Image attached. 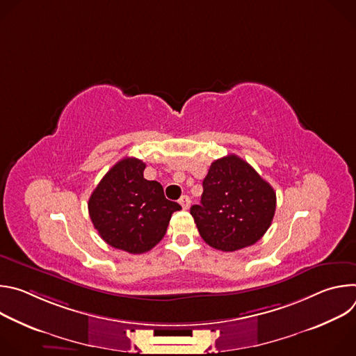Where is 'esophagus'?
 <instances>
[{
    "label": "esophagus",
    "mask_w": 356,
    "mask_h": 356,
    "mask_svg": "<svg viewBox=\"0 0 356 356\" xmlns=\"http://www.w3.org/2000/svg\"><path fill=\"white\" fill-rule=\"evenodd\" d=\"M179 202H180V206H181L184 210H188V209H190V204H191V200H190L188 195H181L180 200H179Z\"/></svg>",
    "instance_id": "obj_1"
}]
</instances>
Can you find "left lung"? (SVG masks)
Returning <instances> with one entry per match:
<instances>
[{
	"instance_id": "8db88e82",
	"label": "left lung",
	"mask_w": 356,
	"mask_h": 356,
	"mask_svg": "<svg viewBox=\"0 0 356 356\" xmlns=\"http://www.w3.org/2000/svg\"><path fill=\"white\" fill-rule=\"evenodd\" d=\"M202 188L201 204L190 214L210 246L234 252L258 242L269 229L276 193L243 159L228 155L213 162Z\"/></svg>"
}]
</instances>
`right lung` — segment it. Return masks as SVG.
<instances>
[{"label":"right lung","instance_id":"obj_1","mask_svg":"<svg viewBox=\"0 0 356 356\" xmlns=\"http://www.w3.org/2000/svg\"><path fill=\"white\" fill-rule=\"evenodd\" d=\"M145 168L136 158H124L101 179L88 200V214L99 236L134 255L159 243L172 214L181 210L165 197L161 183L143 177Z\"/></svg>","mask_w":356,"mask_h":356}]
</instances>
